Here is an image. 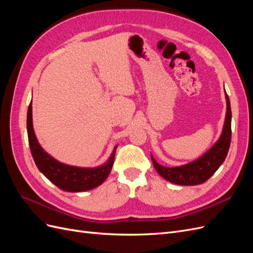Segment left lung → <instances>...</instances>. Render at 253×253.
<instances>
[{
    "label": "left lung",
    "instance_id": "8db88e82",
    "mask_svg": "<svg viewBox=\"0 0 253 253\" xmlns=\"http://www.w3.org/2000/svg\"><path fill=\"white\" fill-rule=\"evenodd\" d=\"M227 113L223 133L218 141L205 154L185 166L168 168L159 165L151 155L153 165L160 176L170 182L181 186H195L208 180L225 160L231 142V106L226 93Z\"/></svg>",
    "mask_w": 253,
    "mask_h": 253
}]
</instances>
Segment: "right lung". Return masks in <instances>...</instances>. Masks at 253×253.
Masks as SVG:
<instances>
[{
    "label": "right lung",
    "mask_w": 253,
    "mask_h": 253,
    "mask_svg": "<svg viewBox=\"0 0 253 253\" xmlns=\"http://www.w3.org/2000/svg\"><path fill=\"white\" fill-rule=\"evenodd\" d=\"M27 134L29 148L38 169L61 190L67 192H81L94 189L101 185L112 170L117 147L114 148L108 163L95 169L67 166L48 155L36 138L33 126L32 102L29 103L27 111Z\"/></svg>",
    "instance_id": "right-lung-1"
}]
</instances>
